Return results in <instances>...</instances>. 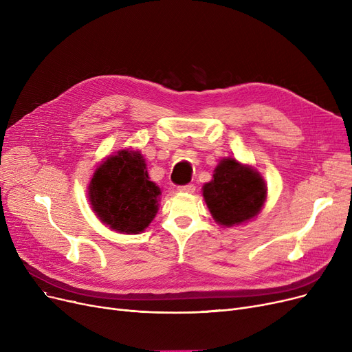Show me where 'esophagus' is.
Listing matches in <instances>:
<instances>
[{"label":"esophagus","instance_id":"obj_1","mask_svg":"<svg viewBox=\"0 0 352 352\" xmlns=\"http://www.w3.org/2000/svg\"><path fill=\"white\" fill-rule=\"evenodd\" d=\"M194 190H195V187L192 186V184H187V186L178 187L179 192H186V194H191V192H194Z\"/></svg>","mask_w":352,"mask_h":352}]
</instances>
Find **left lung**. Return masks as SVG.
<instances>
[{
  "mask_svg": "<svg viewBox=\"0 0 352 352\" xmlns=\"http://www.w3.org/2000/svg\"><path fill=\"white\" fill-rule=\"evenodd\" d=\"M202 197L215 223L230 228L256 218L267 202L268 187L254 166L226 157L215 166L212 179L202 186Z\"/></svg>",
  "mask_w": 352,
  "mask_h": 352,
  "instance_id": "left-lung-1",
  "label": "left lung"
}]
</instances>
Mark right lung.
<instances>
[{
    "instance_id": "right-lung-1",
    "label": "right lung",
    "mask_w": 352,
    "mask_h": 352,
    "mask_svg": "<svg viewBox=\"0 0 352 352\" xmlns=\"http://www.w3.org/2000/svg\"><path fill=\"white\" fill-rule=\"evenodd\" d=\"M87 190L97 218L120 234L145 231L160 208L161 188L148 177L145 158L134 148L101 161Z\"/></svg>"
}]
</instances>
